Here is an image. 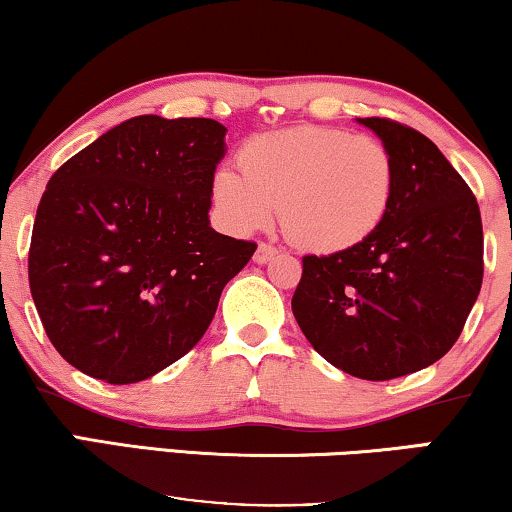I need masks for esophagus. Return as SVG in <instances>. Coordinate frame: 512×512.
Listing matches in <instances>:
<instances>
[{
    "label": "esophagus",
    "mask_w": 512,
    "mask_h": 512,
    "mask_svg": "<svg viewBox=\"0 0 512 512\" xmlns=\"http://www.w3.org/2000/svg\"><path fill=\"white\" fill-rule=\"evenodd\" d=\"M278 255V248L276 246H271V243H259L257 246V253H255V262L257 264H266V262H271L273 257Z\"/></svg>",
    "instance_id": "obj_1"
}]
</instances>
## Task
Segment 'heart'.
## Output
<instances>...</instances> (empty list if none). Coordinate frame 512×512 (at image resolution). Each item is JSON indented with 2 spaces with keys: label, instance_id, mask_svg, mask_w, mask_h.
I'll list each match as a JSON object with an SVG mask.
<instances>
[{
  "label": "heart",
  "instance_id": "b5f03b06",
  "mask_svg": "<svg viewBox=\"0 0 512 512\" xmlns=\"http://www.w3.org/2000/svg\"><path fill=\"white\" fill-rule=\"evenodd\" d=\"M241 168L220 167L213 199L236 232L269 227L278 208L290 241L318 255L364 243L390 211L397 169L378 139L304 125L259 134L241 150Z\"/></svg>",
  "mask_w": 512,
  "mask_h": 512
}]
</instances>
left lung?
Instances as JSON below:
<instances>
[{
	"label": "left lung",
	"instance_id": "left-lung-1",
	"mask_svg": "<svg viewBox=\"0 0 512 512\" xmlns=\"http://www.w3.org/2000/svg\"><path fill=\"white\" fill-rule=\"evenodd\" d=\"M392 153L383 225L359 246L304 257L292 313L336 369L392 380L448 352L482 285V222L471 187L434 141L385 118H357Z\"/></svg>",
	"mask_w": 512,
	"mask_h": 512
}]
</instances>
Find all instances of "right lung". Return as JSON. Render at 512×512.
I'll list each match as a JSON object with an SVG mask.
<instances>
[{"instance_id":"add662e5","label":"right lung","mask_w":512,"mask_h":512,"mask_svg":"<svg viewBox=\"0 0 512 512\" xmlns=\"http://www.w3.org/2000/svg\"><path fill=\"white\" fill-rule=\"evenodd\" d=\"M227 127L136 115L48 181L30 248V290L55 350L111 385L187 355L255 243L211 227Z\"/></svg>"}]
</instances>
